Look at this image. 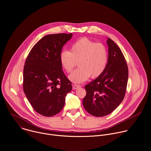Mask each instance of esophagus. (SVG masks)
Returning <instances> with one entry per match:
<instances>
[{
    "mask_svg": "<svg viewBox=\"0 0 151 151\" xmlns=\"http://www.w3.org/2000/svg\"><path fill=\"white\" fill-rule=\"evenodd\" d=\"M80 87H81V86L79 85H76V84L72 85V88H73V89H77L78 88H79Z\"/></svg>",
    "mask_w": 151,
    "mask_h": 151,
    "instance_id": "esophagus-1",
    "label": "esophagus"
}]
</instances>
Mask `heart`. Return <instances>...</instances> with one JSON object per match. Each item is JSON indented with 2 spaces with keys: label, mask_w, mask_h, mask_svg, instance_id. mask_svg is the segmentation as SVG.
<instances>
[{
  "label": "heart",
  "mask_w": 151,
  "mask_h": 151,
  "mask_svg": "<svg viewBox=\"0 0 151 151\" xmlns=\"http://www.w3.org/2000/svg\"><path fill=\"white\" fill-rule=\"evenodd\" d=\"M108 58V50L104 44L83 37L72 44L70 52L62 50L59 60L68 73L72 72L78 62L79 68L69 76V79L73 83H79L87 81L91 76L96 78L101 75L107 67Z\"/></svg>",
  "instance_id": "heart-1"
}]
</instances>
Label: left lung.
<instances>
[{"label": "left lung", "mask_w": 151, "mask_h": 151, "mask_svg": "<svg viewBox=\"0 0 151 151\" xmlns=\"http://www.w3.org/2000/svg\"><path fill=\"white\" fill-rule=\"evenodd\" d=\"M109 58L104 72L85 86L83 106L90 114L103 117L111 113L122 102L128 80V67L119 46L107 38Z\"/></svg>", "instance_id": "left-lung-1"}]
</instances>
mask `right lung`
Wrapping results in <instances>:
<instances>
[{
	"label": "right lung",
	"instance_id": "obj_1",
	"mask_svg": "<svg viewBox=\"0 0 151 151\" xmlns=\"http://www.w3.org/2000/svg\"><path fill=\"white\" fill-rule=\"evenodd\" d=\"M70 34H49L32 48L24 68L23 89L36 112L53 116L63 108L71 82L62 70L59 55Z\"/></svg>",
	"mask_w": 151,
	"mask_h": 151
}]
</instances>
